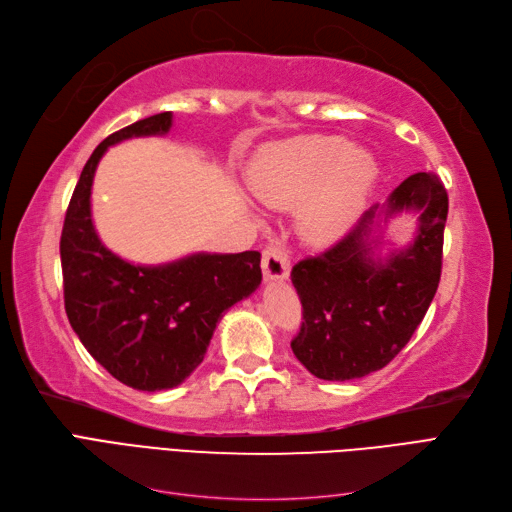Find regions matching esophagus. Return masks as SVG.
I'll return each mask as SVG.
<instances>
[{"mask_svg":"<svg viewBox=\"0 0 512 512\" xmlns=\"http://www.w3.org/2000/svg\"><path fill=\"white\" fill-rule=\"evenodd\" d=\"M262 273L267 280H284L290 273V252L280 241H271L262 250Z\"/></svg>","mask_w":512,"mask_h":512,"instance_id":"1","label":"esophagus"}]
</instances>
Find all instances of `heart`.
<instances>
[{
    "mask_svg": "<svg viewBox=\"0 0 512 512\" xmlns=\"http://www.w3.org/2000/svg\"><path fill=\"white\" fill-rule=\"evenodd\" d=\"M378 175L374 156L342 136H301L277 145L252 168V188L271 207L303 203V235L331 243L359 218Z\"/></svg>",
    "mask_w": 512,
    "mask_h": 512,
    "instance_id": "b5f03b06",
    "label": "heart"
}]
</instances>
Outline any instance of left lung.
I'll return each instance as SVG.
<instances>
[{
	"label": "left lung",
	"instance_id": "left-lung-1",
	"mask_svg": "<svg viewBox=\"0 0 512 512\" xmlns=\"http://www.w3.org/2000/svg\"><path fill=\"white\" fill-rule=\"evenodd\" d=\"M416 209L421 226L406 252L371 258L376 211L363 213L348 235L292 267L303 307L292 352L320 380H354L389 365L410 342L442 275L448 194L433 173H416L389 198L386 215Z\"/></svg>",
	"mask_w": 512,
	"mask_h": 512
}]
</instances>
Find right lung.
Listing matches in <instances>:
<instances>
[{"label": "right lung", "mask_w": 512, "mask_h": 512, "mask_svg": "<svg viewBox=\"0 0 512 512\" xmlns=\"http://www.w3.org/2000/svg\"><path fill=\"white\" fill-rule=\"evenodd\" d=\"M168 128L170 113H160L104 138L72 192L59 241L74 333L108 374L138 391L173 389L188 378L203 363L222 314L262 280L258 252L194 254L164 267H134L100 243L89 194L106 147Z\"/></svg>", "instance_id": "right-lung-1"}]
</instances>
